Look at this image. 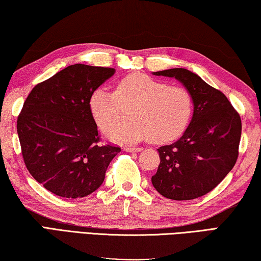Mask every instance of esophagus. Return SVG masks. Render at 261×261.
<instances>
[{"label":"esophagus","mask_w":261,"mask_h":261,"mask_svg":"<svg viewBox=\"0 0 261 261\" xmlns=\"http://www.w3.org/2000/svg\"><path fill=\"white\" fill-rule=\"evenodd\" d=\"M142 150H143L142 148H132V147L123 148V151H126V152H141Z\"/></svg>","instance_id":"obj_1"}]
</instances>
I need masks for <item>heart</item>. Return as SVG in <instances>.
<instances>
[{
  "label": "heart",
  "instance_id": "obj_1",
  "mask_svg": "<svg viewBox=\"0 0 261 261\" xmlns=\"http://www.w3.org/2000/svg\"><path fill=\"white\" fill-rule=\"evenodd\" d=\"M193 108V96L185 87L170 86L139 72L119 80L113 93L98 88L89 99L95 122L103 132L114 127L109 138L117 143L149 139L156 143L171 142L189 125ZM128 111L132 120L119 126Z\"/></svg>",
  "mask_w": 261,
  "mask_h": 261
}]
</instances>
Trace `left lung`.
Returning a JSON list of instances; mask_svg holds the SVG:
<instances>
[{"instance_id": "8db88e82", "label": "left lung", "mask_w": 261, "mask_h": 261, "mask_svg": "<svg viewBox=\"0 0 261 261\" xmlns=\"http://www.w3.org/2000/svg\"><path fill=\"white\" fill-rule=\"evenodd\" d=\"M175 77L193 96L189 126L176 142L158 150L161 164L151 177L164 197L189 200L207 194L225 179L239 156L240 114L220 90L186 68L153 72Z\"/></svg>"}]
</instances>
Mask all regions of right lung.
Wrapping results in <instances>:
<instances>
[{"instance_id":"obj_1","label":"right lung","mask_w":261,"mask_h":261,"mask_svg":"<svg viewBox=\"0 0 261 261\" xmlns=\"http://www.w3.org/2000/svg\"><path fill=\"white\" fill-rule=\"evenodd\" d=\"M116 70L74 64L36 85L17 120L21 153L31 175L65 198H81L102 186L120 148L99 145L91 94Z\"/></svg>"}]
</instances>
